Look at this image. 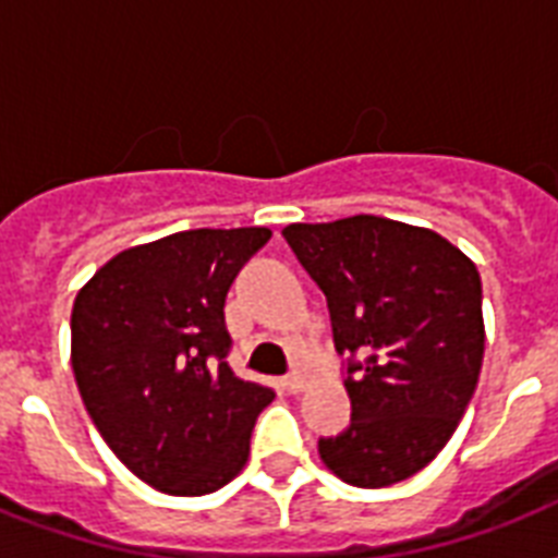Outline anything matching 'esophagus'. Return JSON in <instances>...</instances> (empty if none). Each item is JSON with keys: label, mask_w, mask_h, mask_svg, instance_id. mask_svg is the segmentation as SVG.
Returning <instances> with one entry per match:
<instances>
[{"label": "esophagus", "mask_w": 558, "mask_h": 558, "mask_svg": "<svg viewBox=\"0 0 558 558\" xmlns=\"http://www.w3.org/2000/svg\"><path fill=\"white\" fill-rule=\"evenodd\" d=\"M283 388H287L289 393H301V390H304V376H301V373H289L287 379H283Z\"/></svg>", "instance_id": "obj_1"}]
</instances>
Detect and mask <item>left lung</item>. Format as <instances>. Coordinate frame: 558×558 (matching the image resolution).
I'll return each mask as SVG.
<instances>
[{
    "instance_id": "1",
    "label": "left lung",
    "mask_w": 558,
    "mask_h": 558,
    "mask_svg": "<svg viewBox=\"0 0 558 558\" xmlns=\"http://www.w3.org/2000/svg\"><path fill=\"white\" fill-rule=\"evenodd\" d=\"M327 295L353 414L322 437L327 466L353 486H390L428 466L475 393L484 362L481 275L428 228L359 217L283 228Z\"/></svg>"
}]
</instances>
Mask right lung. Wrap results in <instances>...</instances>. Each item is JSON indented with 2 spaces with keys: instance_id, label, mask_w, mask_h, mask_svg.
<instances>
[{
  "instance_id": "add662e5",
  "label": "right lung",
  "mask_w": 558,
  "mask_h": 558,
  "mask_svg": "<svg viewBox=\"0 0 558 558\" xmlns=\"http://www.w3.org/2000/svg\"><path fill=\"white\" fill-rule=\"evenodd\" d=\"M269 228H193L116 254L77 292L72 367L92 423L135 477L208 495L248 460L275 399L231 365L226 295Z\"/></svg>"
}]
</instances>
